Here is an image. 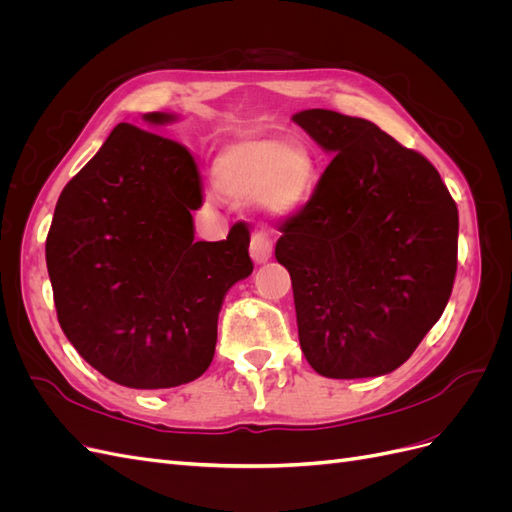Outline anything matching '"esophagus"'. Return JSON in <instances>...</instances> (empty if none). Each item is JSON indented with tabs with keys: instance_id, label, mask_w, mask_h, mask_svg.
<instances>
[{
	"instance_id": "34e87169",
	"label": "esophagus",
	"mask_w": 512,
	"mask_h": 512,
	"mask_svg": "<svg viewBox=\"0 0 512 512\" xmlns=\"http://www.w3.org/2000/svg\"><path fill=\"white\" fill-rule=\"evenodd\" d=\"M250 254H252V260L256 262V265H262V262H267L273 254V241L271 237L267 235V232H256V235L252 237L250 241Z\"/></svg>"
}]
</instances>
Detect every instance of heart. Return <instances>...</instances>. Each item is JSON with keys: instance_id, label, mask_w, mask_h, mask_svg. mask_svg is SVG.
Instances as JSON below:
<instances>
[{"instance_id": "1", "label": "heart", "mask_w": 512, "mask_h": 512, "mask_svg": "<svg viewBox=\"0 0 512 512\" xmlns=\"http://www.w3.org/2000/svg\"><path fill=\"white\" fill-rule=\"evenodd\" d=\"M213 173L230 198H256L271 218H286L303 209L318 183L312 153L288 138L230 143L215 158Z\"/></svg>"}]
</instances>
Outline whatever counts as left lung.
Here are the masks:
<instances>
[{"label":"left lung","instance_id":"obj_1","mask_svg":"<svg viewBox=\"0 0 512 512\" xmlns=\"http://www.w3.org/2000/svg\"><path fill=\"white\" fill-rule=\"evenodd\" d=\"M292 119L333 156L275 245L301 350L327 378L391 374L451 299L457 205L436 166L376 123L324 108Z\"/></svg>","mask_w":512,"mask_h":512}]
</instances>
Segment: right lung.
I'll use <instances>...</instances> for the list:
<instances>
[{"label":"right lung","mask_w":512,"mask_h":512,"mask_svg":"<svg viewBox=\"0 0 512 512\" xmlns=\"http://www.w3.org/2000/svg\"><path fill=\"white\" fill-rule=\"evenodd\" d=\"M200 205L192 153L132 123H119L61 192L46 237L57 320L108 380L170 389L211 365L226 292L254 265L247 226L224 241L194 239Z\"/></svg>","instance_id":"right-lung-1"}]
</instances>
